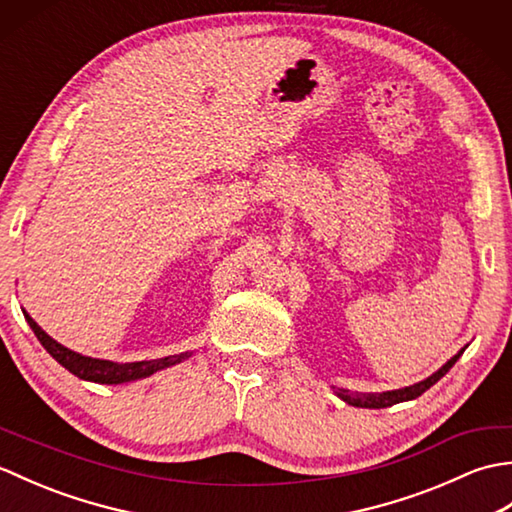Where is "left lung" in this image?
<instances>
[{
  "label": "left lung",
  "instance_id": "left-lung-1",
  "mask_svg": "<svg viewBox=\"0 0 512 512\" xmlns=\"http://www.w3.org/2000/svg\"><path fill=\"white\" fill-rule=\"evenodd\" d=\"M464 350H460L455 354L447 365H442L436 374H431L427 380H420L416 385H409L405 389H394V391H383V394H350L347 389H339V396L347 402V405H354V407H365V409H383V407H391L396 405V402H405V400H413L422 396L424 391L429 387H433L438 383V380L449 372V369L455 365V361L462 356Z\"/></svg>",
  "mask_w": 512,
  "mask_h": 512
}]
</instances>
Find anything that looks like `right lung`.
Segmentation results:
<instances>
[{
	"label": "right lung",
	"instance_id": "add662e5",
	"mask_svg": "<svg viewBox=\"0 0 512 512\" xmlns=\"http://www.w3.org/2000/svg\"><path fill=\"white\" fill-rule=\"evenodd\" d=\"M24 317L28 321V325L35 332V336L39 339V343L46 347V352L57 361L59 365H63L68 372H72L74 376H79L83 380H92V383H103V385H118V383H129V380H138V378H147L158 369L171 367L176 363H182L184 358H189L191 354H176V356H165V358H156V361H138V363H112V361H101V358H92V356H83L76 354L68 347H63L61 343H57L54 339L43 332L39 325L32 321V317L28 312H24Z\"/></svg>",
	"mask_w": 512,
	"mask_h": 512
}]
</instances>
